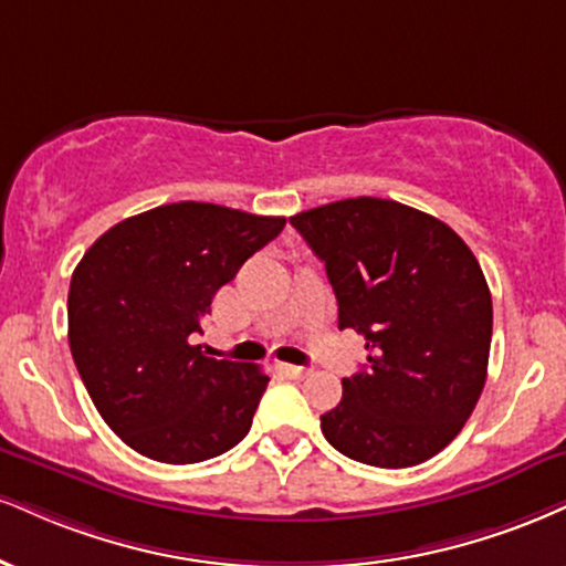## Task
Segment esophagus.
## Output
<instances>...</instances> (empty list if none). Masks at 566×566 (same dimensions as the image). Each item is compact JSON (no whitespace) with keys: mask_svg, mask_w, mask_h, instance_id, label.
Wrapping results in <instances>:
<instances>
[{"mask_svg":"<svg viewBox=\"0 0 566 566\" xmlns=\"http://www.w3.org/2000/svg\"><path fill=\"white\" fill-rule=\"evenodd\" d=\"M279 369L287 374L290 379H303L305 374H308V369H303V366H292V364H282V366H279Z\"/></svg>","mask_w":566,"mask_h":566,"instance_id":"esophagus-1","label":"esophagus"}]
</instances>
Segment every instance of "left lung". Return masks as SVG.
<instances>
[{"label":"left lung","mask_w":566,"mask_h":566,"mask_svg":"<svg viewBox=\"0 0 566 566\" xmlns=\"http://www.w3.org/2000/svg\"><path fill=\"white\" fill-rule=\"evenodd\" d=\"M290 223L326 265L339 329L358 332L369 353L322 417L324 438L382 469L432 459L485 387L493 301L478 258L448 223L379 197L303 210Z\"/></svg>","instance_id":"1"}]
</instances>
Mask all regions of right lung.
<instances>
[{"label": "right lung", "instance_id": "right-lung-1", "mask_svg": "<svg viewBox=\"0 0 566 566\" xmlns=\"http://www.w3.org/2000/svg\"><path fill=\"white\" fill-rule=\"evenodd\" d=\"M287 218L171 202L107 229L76 265L67 339L107 427L147 459L197 464L234 448L269 377L192 345L213 295Z\"/></svg>", "mask_w": 566, "mask_h": 566}]
</instances>
